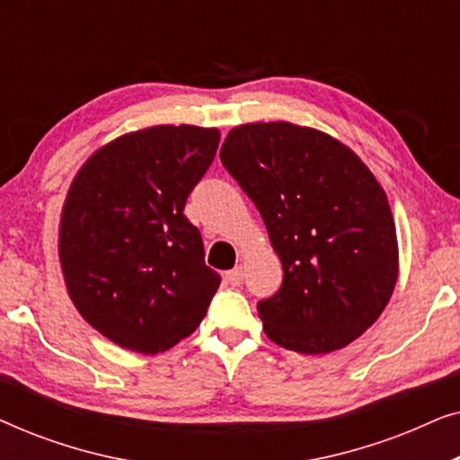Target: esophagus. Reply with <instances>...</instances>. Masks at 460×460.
I'll use <instances>...</instances> for the list:
<instances>
[{
	"mask_svg": "<svg viewBox=\"0 0 460 460\" xmlns=\"http://www.w3.org/2000/svg\"><path fill=\"white\" fill-rule=\"evenodd\" d=\"M226 282H228L230 287L241 285V282H243V270L234 268V270H230V272H226Z\"/></svg>",
	"mask_w": 460,
	"mask_h": 460,
	"instance_id": "obj_1",
	"label": "esophagus"
}]
</instances>
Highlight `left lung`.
<instances>
[{
    "mask_svg": "<svg viewBox=\"0 0 460 460\" xmlns=\"http://www.w3.org/2000/svg\"><path fill=\"white\" fill-rule=\"evenodd\" d=\"M219 159L253 200L280 257L279 293L257 304L268 339L329 354L362 335L398 280L392 209L354 150L287 121L238 125Z\"/></svg>",
    "mask_w": 460,
    "mask_h": 460,
    "instance_id": "left-lung-1",
    "label": "left lung"
}]
</instances>
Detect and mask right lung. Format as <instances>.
Listing matches in <instances>:
<instances>
[{
  "label": "right lung",
  "instance_id": "right-lung-1",
  "mask_svg": "<svg viewBox=\"0 0 460 460\" xmlns=\"http://www.w3.org/2000/svg\"><path fill=\"white\" fill-rule=\"evenodd\" d=\"M217 144L216 128L131 131L98 148L68 188L58 234L68 295L125 349L173 348L197 331L222 282L184 216Z\"/></svg>",
  "mask_w": 460,
  "mask_h": 460
}]
</instances>
